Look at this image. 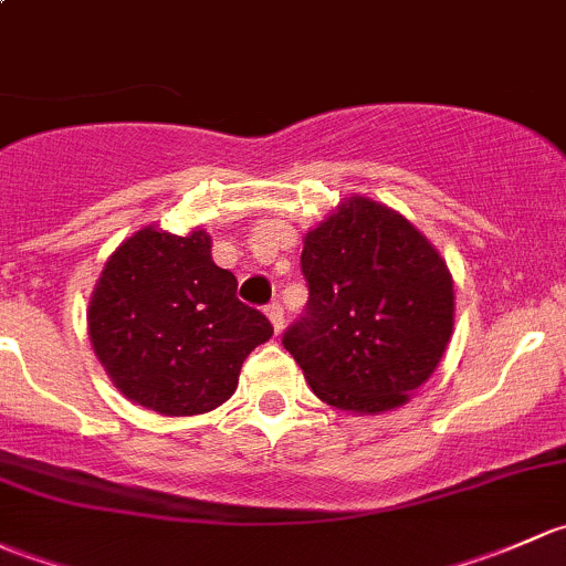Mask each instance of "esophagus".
Wrapping results in <instances>:
<instances>
[{
  "label": "esophagus",
  "instance_id": "esophagus-1",
  "mask_svg": "<svg viewBox=\"0 0 566 566\" xmlns=\"http://www.w3.org/2000/svg\"><path fill=\"white\" fill-rule=\"evenodd\" d=\"M266 316H270V322H272V326H275V332H281V329H283V324H285V313H283V307L277 305V302H272V305L266 307Z\"/></svg>",
  "mask_w": 566,
  "mask_h": 566
}]
</instances>
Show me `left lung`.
I'll return each mask as SVG.
<instances>
[{"label":"left lung","mask_w":566,"mask_h":566,"mask_svg":"<svg viewBox=\"0 0 566 566\" xmlns=\"http://www.w3.org/2000/svg\"><path fill=\"white\" fill-rule=\"evenodd\" d=\"M305 313L283 332L313 392L340 411L403 406L452 335L455 291L444 259L384 203L354 196L302 250Z\"/></svg>","instance_id":"1"}]
</instances>
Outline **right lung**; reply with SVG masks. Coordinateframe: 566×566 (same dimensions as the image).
<instances>
[{
    "instance_id": "add662e5",
    "label": "right lung",
    "mask_w": 566,
    "mask_h": 566,
    "mask_svg": "<svg viewBox=\"0 0 566 566\" xmlns=\"http://www.w3.org/2000/svg\"><path fill=\"white\" fill-rule=\"evenodd\" d=\"M207 231L142 229L106 261L90 302V337L111 381L166 417L212 411L272 324L237 296Z\"/></svg>"
}]
</instances>
